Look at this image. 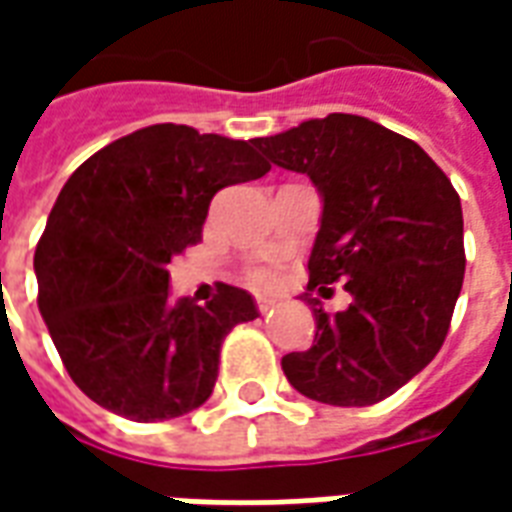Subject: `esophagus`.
Segmentation results:
<instances>
[{"label": "esophagus", "mask_w": 512, "mask_h": 512, "mask_svg": "<svg viewBox=\"0 0 512 512\" xmlns=\"http://www.w3.org/2000/svg\"><path fill=\"white\" fill-rule=\"evenodd\" d=\"M277 307V301H271V299H257V312L260 315H268V312L274 310Z\"/></svg>", "instance_id": "34e87169"}]
</instances>
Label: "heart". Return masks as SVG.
<instances>
[{"instance_id": "obj_1", "label": "heart", "mask_w": 512, "mask_h": 512, "mask_svg": "<svg viewBox=\"0 0 512 512\" xmlns=\"http://www.w3.org/2000/svg\"><path fill=\"white\" fill-rule=\"evenodd\" d=\"M246 279H249V285H255V288H274V285H277V268L257 266L246 274Z\"/></svg>"}]
</instances>
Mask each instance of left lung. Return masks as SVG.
<instances>
[{
    "label": "left lung",
    "mask_w": 512,
    "mask_h": 512,
    "mask_svg": "<svg viewBox=\"0 0 512 512\" xmlns=\"http://www.w3.org/2000/svg\"><path fill=\"white\" fill-rule=\"evenodd\" d=\"M271 164L310 175L323 197L304 301L315 343L282 356L301 395L329 406H373L439 354L461 296V197L406 136L359 115L307 120L252 142ZM343 281L349 310L326 313L311 290Z\"/></svg>",
    "instance_id": "obj_1"
}]
</instances>
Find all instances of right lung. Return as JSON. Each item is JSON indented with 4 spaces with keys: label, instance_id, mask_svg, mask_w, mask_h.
Here are the masks:
<instances>
[{
    "label": "right lung",
    "instance_id": "1",
    "mask_svg": "<svg viewBox=\"0 0 512 512\" xmlns=\"http://www.w3.org/2000/svg\"><path fill=\"white\" fill-rule=\"evenodd\" d=\"M271 164L244 139L158 123L98 150L62 186L35 249L38 307L68 376L134 422L200 408L252 296L219 285L205 307L169 301L172 257L202 238L213 194Z\"/></svg>",
    "mask_w": 512,
    "mask_h": 512
}]
</instances>
